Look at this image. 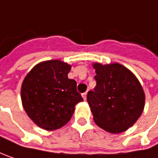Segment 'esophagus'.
I'll return each instance as SVG.
<instances>
[{"label": "esophagus", "mask_w": 158, "mask_h": 158, "mask_svg": "<svg viewBox=\"0 0 158 158\" xmlns=\"http://www.w3.org/2000/svg\"><path fill=\"white\" fill-rule=\"evenodd\" d=\"M86 95H87V92H85L84 94H82V97H83V98L85 100L86 99Z\"/></svg>", "instance_id": "34e87169"}]
</instances>
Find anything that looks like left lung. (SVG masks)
Wrapping results in <instances>:
<instances>
[{
    "instance_id": "left-lung-1",
    "label": "left lung",
    "mask_w": 158,
    "mask_h": 158,
    "mask_svg": "<svg viewBox=\"0 0 158 158\" xmlns=\"http://www.w3.org/2000/svg\"><path fill=\"white\" fill-rule=\"evenodd\" d=\"M97 85L87 94L94 121L110 133L131 127L142 115L145 95L137 77L125 66L114 62H94Z\"/></svg>"
}]
</instances>
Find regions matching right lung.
Here are the masks:
<instances>
[{
  "label": "right lung",
  "mask_w": 158,
  "mask_h": 158,
  "mask_svg": "<svg viewBox=\"0 0 158 158\" xmlns=\"http://www.w3.org/2000/svg\"><path fill=\"white\" fill-rule=\"evenodd\" d=\"M71 68L72 65L60 60L41 61L22 83L23 108L41 129L61 128L71 119L75 105L84 100L76 90V82L68 78Z\"/></svg>",
  "instance_id": "add662e5"
}]
</instances>
